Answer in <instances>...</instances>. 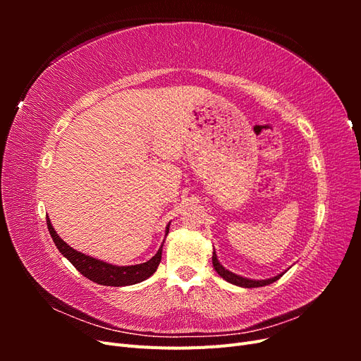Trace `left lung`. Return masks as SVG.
<instances>
[{"label": "left lung", "instance_id": "left-lung-1", "mask_svg": "<svg viewBox=\"0 0 361 361\" xmlns=\"http://www.w3.org/2000/svg\"><path fill=\"white\" fill-rule=\"evenodd\" d=\"M212 265H214V269L220 274L226 281L232 283V285H236V286H241V288H260V286H267V285H271V283H274L276 280H279L283 274H279L276 277L272 279H268V280H251V279H245V277H241V276H236L233 274V272H231L228 269H226L220 262H218L216 259V255H215V250H214V255H212Z\"/></svg>", "mask_w": 361, "mask_h": 361}]
</instances>
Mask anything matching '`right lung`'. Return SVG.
Returning a JSON list of instances; mask_svg holds the SVG:
<instances>
[{
  "instance_id": "add662e5",
  "label": "right lung",
  "mask_w": 361,
  "mask_h": 361,
  "mask_svg": "<svg viewBox=\"0 0 361 361\" xmlns=\"http://www.w3.org/2000/svg\"><path fill=\"white\" fill-rule=\"evenodd\" d=\"M47 224H48L49 235L52 238V241L60 250V253L64 257H66L71 262V264L81 272L84 277L90 279L92 281L97 283V285L116 286V288L135 285V283L143 281V280L149 279L152 274H154V272L158 268V265H159V262H161L162 247H159L158 253L150 260L145 262V264L130 265V267H117V265L106 264V262L93 259V257L87 256L84 253H80V251H76L72 247H69L57 235V232L54 231V227H52L51 220L48 216H47ZM169 227H170V224L166 228V236L169 233Z\"/></svg>"
}]
</instances>
